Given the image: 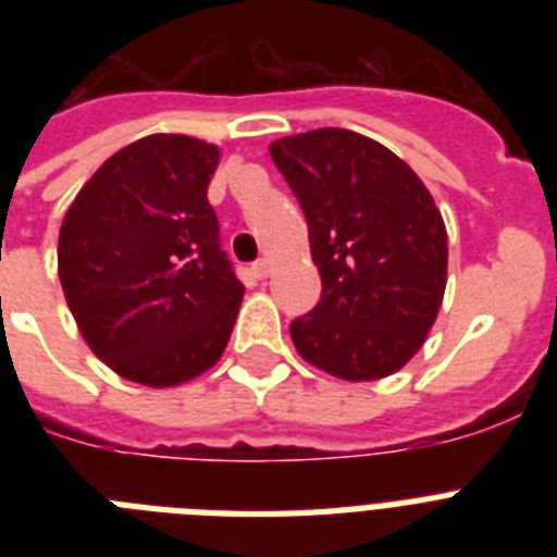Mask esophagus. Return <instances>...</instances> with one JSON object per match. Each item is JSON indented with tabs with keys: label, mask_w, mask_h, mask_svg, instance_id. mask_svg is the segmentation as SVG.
<instances>
[{
	"label": "esophagus",
	"mask_w": 557,
	"mask_h": 557,
	"mask_svg": "<svg viewBox=\"0 0 557 557\" xmlns=\"http://www.w3.org/2000/svg\"><path fill=\"white\" fill-rule=\"evenodd\" d=\"M250 270H253L256 278H264V275L270 273V262H268V259H256L253 268H250Z\"/></svg>",
	"instance_id": "esophagus-1"
}]
</instances>
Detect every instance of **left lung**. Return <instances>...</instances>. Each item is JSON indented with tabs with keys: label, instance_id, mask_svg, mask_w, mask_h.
Here are the masks:
<instances>
[{
	"label": "left lung",
	"instance_id": "left-lung-1",
	"mask_svg": "<svg viewBox=\"0 0 557 557\" xmlns=\"http://www.w3.org/2000/svg\"><path fill=\"white\" fill-rule=\"evenodd\" d=\"M307 218L321 270L318 307L289 323L309 366L346 382L405 368L424 346L446 289V225L416 172L343 127L270 145Z\"/></svg>",
	"mask_w": 557,
	"mask_h": 557
}]
</instances>
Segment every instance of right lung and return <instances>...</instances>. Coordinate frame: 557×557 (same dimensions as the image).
<instances>
[{
	"label": "right lung",
	"instance_id": "1",
	"mask_svg": "<svg viewBox=\"0 0 557 557\" xmlns=\"http://www.w3.org/2000/svg\"><path fill=\"white\" fill-rule=\"evenodd\" d=\"M220 150L152 133L113 152L69 206L58 275L88 348L120 376L172 387L225 351L243 282L206 191Z\"/></svg>",
	"mask_w": 557,
	"mask_h": 557
}]
</instances>
